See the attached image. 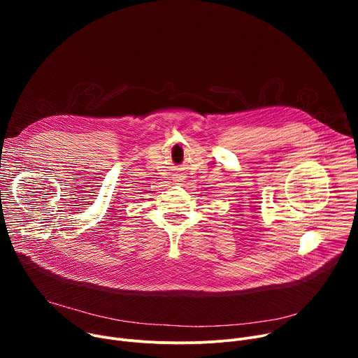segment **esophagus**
Masks as SVG:
<instances>
[{"label": "esophagus", "mask_w": 358, "mask_h": 358, "mask_svg": "<svg viewBox=\"0 0 358 358\" xmlns=\"http://www.w3.org/2000/svg\"><path fill=\"white\" fill-rule=\"evenodd\" d=\"M178 180H181V178H178Z\"/></svg>", "instance_id": "obj_1"}]
</instances>
